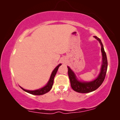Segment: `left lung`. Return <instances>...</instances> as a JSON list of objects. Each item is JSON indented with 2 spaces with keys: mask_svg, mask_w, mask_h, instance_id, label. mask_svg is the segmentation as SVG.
<instances>
[{
  "mask_svg": "<svg viewBox=\"0 0 120 120\" xmlns=\"http://www.w3.org/2000/svg\"><path fill=\"white\" fill-rule=\"evenodd\" d=\"M101 45V52L102 55V64L101 69L98 76L94 80L91 81H81L78 79L75 74L69 67H67L68 69V76L69 78L70 85L74 91L79 93H85L94 91L97 89L104 81L108 68V60L105 52L103 44L101 40L96 36H94Z\"/></svg>",
  "mask_w": 120,
  "mask_h": 120,
  "instance_id": "obj_1",
  "label": "left lung"
}]
</instances>
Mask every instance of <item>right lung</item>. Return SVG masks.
<instances>
[{"label":"right lung","instance_id":"1","mask_svg":"<svg viewBox=\"0 0 120 120\" xmlns=\"http://www.w3.org/2000/svg\"><path fill=\"white\" fill-rule=\"evenodd\" d=\"M62 65V64H60L56 68L54 69V70L52 71L51 75L50 78L49 79L48 82L47 83V84L45 85V86H44L43 87L39 88V89L33 90V91H30V90H27L24 89L23 88H22V87L20 86V87L24 91L26 92L30 93V94H33V95H37V96H39V95H42L45 94L49 92L51 89L52 87V85L53 84V80L54 78H55L57 70H58L59 67Z\"/></svg>","mask_w":120,"mask_h":120}]
</instances>
